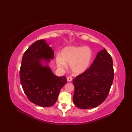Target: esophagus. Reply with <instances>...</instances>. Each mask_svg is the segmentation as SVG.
<instances>
[{"label":"esophagus","mask_w":132,"mask_h":132,"mask_svg":"<svg viewBox=\"0 0 132 132\" xmlns=\"http://www.w3.org/2000/svg\"><path fill=\"white\" fill-rule=\"evenodd\" d=\"M67 80H68V81L70 82V81H72V78L70 77H69L67 78Z\"/></svg>","instance_id":"obj_1"}]
</instances>
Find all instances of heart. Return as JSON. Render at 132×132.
Listing matches in <instances>:
<instances>
[{"instance_id": "heart-1", "label": "heart", "mask_w": 132, "mask_h": 132, "mask_svg": "<svg viewBox=\"0 0 132 132\" xmlns=\"http://www.w3.org/2000/svg\"><path fill=\"white\" fill-rule=\"evenodd\" d=\"M93 52L87 46H69L64 48L61 54L56 56V63L58 68L64 69L66 63L73 74L79 75L85 72L91 65Z\"/></svg>"}]
</instances>
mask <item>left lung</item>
Returning <instances> with one entry per match:
<instances>
[{"instance_id":"obj_1","label":"left lung","mask_w":132,"mask_h":132,"mask_svg":"<svg viewBox=\"0 0 132 132\" xmlns=\"http://www.w3.org/2000/svg\"><path fill=\"white\" fill-rule=\"evenodd\" d=\"M113 77L112 59L104 48L97 53L89 69L73 80V103L84 109L100 105L108 95Z\"/></svg>"}]
</instances>
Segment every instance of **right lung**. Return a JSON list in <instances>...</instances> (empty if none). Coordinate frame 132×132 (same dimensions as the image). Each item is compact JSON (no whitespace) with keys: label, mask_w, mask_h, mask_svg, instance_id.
Masks as SVG:
<instances>
[{"label":"right lung","mask_w":132,"mask_h":132,"mask_svg":"<svg viewBox=\"0 0 132 132\" xmlns=\"http://www.w3.org/2000/svg\"><path fill=\"white\" fill-rule=\"evenodd\" d=\"M53 57L52 48L41 39L31 45L22 58L20 70L22 87L28 99L39 106L53 105L60 90L67 82L65 76H55L48 66ZM43 61L45 65L42 64Z\"/></svg>","instance_id":"1"}]
</instances>
